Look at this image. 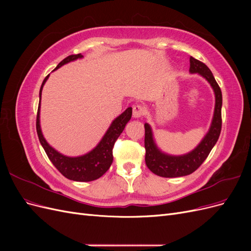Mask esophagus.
I'll return each instance as SVG.
<instances>
[{"mask_svg": "<svg viewBox=\"0 0 251 251\" xmlns=\"http://www.w3.org/2000/svg\"><path fill=\"white\" fill-rule=\"evenodd\" d=\"M144 113V108L140 104H135L133 107V117L134 118H140Z\"/></svg>", "mask_w": 251, "mask_h": 251, "instance_id": "obj_1", "label": "esophagus"}]
</instances>
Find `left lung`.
<instances>
[{"label": "left lung", "mask_w": 251, "mask_h": 251, "mask_svg": "<svg viewBox=\"0 0 251 251\" xmlns=\"http://www.w3.org/2000/svg\"><path fill=\"white\" fill-rule=\"evenodd\" d=\"M189 72L198 73L206 79L215 92L216 104L214 117L207 134L202 141L192 151L181 156H172L163 153L156 146L151 127L149 124H144V148H146V163L151 172L157 176L164 178H175L186 176L194 173L204 162L210 151L217 143L222 127V92L217 83L209 68L200 60L191 56L189 58Z\"/></svg>", "instance_id": "1"}]
</instances>
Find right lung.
<instances>
[{
  "label": "right lung",
  "mask_w": 251,
  "mask_h": 251,
  "mask_svg": "<svg viewBox=\"0 0 251 251\" xmlns=\"http://www.w3.org/2000/svg\"><path fill=\"white\" fill-rule=\"evenodd\" d=\"M83 57L80 53L79 54H73L67 56L65 59L60 62L54 70L58 69L65 64L73 62L75 59ZM50 75V74H49ZM49 75L45 77L42 87L40 89V102L39 109H37L36 115V132L39 136L40 142L44 148L45 151L50 159V161L53 165L59 171V173L65 176L66 178L78 181V182H88L93 181L98 178H100L102 175L107 172L113 162V147L114 143L117 140L125 130L126 125L128 123V120L132 117V108H127L123 114L114 119L108 131L105 132L103 137L100 141V143L89 153L78 156V157H68L59 151L53 149L50 144L45 139L44 135L41 130L40 125V109H41V97H42V90L47 81Z\"/></svg>",
  "instance_id": "1"
}]
</instances>
